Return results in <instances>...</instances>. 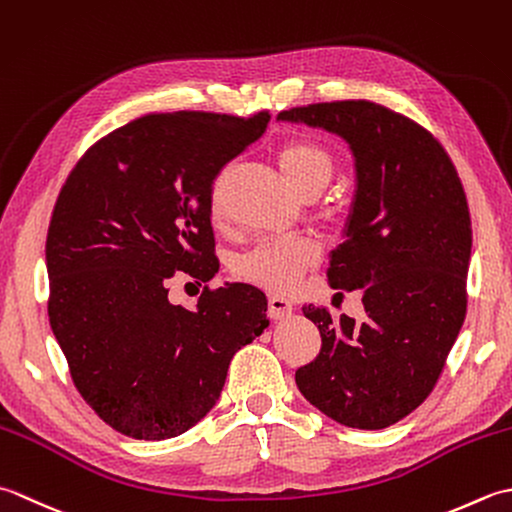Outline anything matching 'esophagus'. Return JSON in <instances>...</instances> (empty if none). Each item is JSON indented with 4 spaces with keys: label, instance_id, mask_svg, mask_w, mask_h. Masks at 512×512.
Listing matches in <instances>:
<instances>
[{
    "label": "esophagus",
    "instance_id": "obj_1",
    "mask_svg": "<svg viewBox=\"0 0 512 512\" xmlns=\"http://www.w3.org/2000/svg\"><path fill=\"white\" fill-rule=\"evenodd\" d=\"M291 311H294V305L283 296H271L269 298V316L274 320H285L291 316Z\"/></svg>",
    "mask_w": 512,
    "mask_h": 512
}]
</instances>
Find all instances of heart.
<instances>
[{
	"label": "heart",
	"mask_w": 512,
	"mask_h": 512,
	"mask_svg": "<svg viewBox=\"0 0 512 512\" xmlns=\"http://www.w3.org/2000/svg\"><path fill=\"white\" fill-rule=\"evenodd\" d=\"M278 168L294 190L314 198L329 185L333 176V161L329 152L314 141H287L280 145L276 154ZM210 212L214 221H221V198L218 190L212 192ZM320 260V247L309 238H283V241H267L254 247L236 263V276L245 283L263 287L274 294H289L296 289L300 278Z\"/></svg>",
	"instance_id": "obj_1"
}]
</instances>
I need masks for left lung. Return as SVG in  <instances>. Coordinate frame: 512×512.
<instances>
[{
	"instance_id": "obj_1",
	"label": "left lung",
	"mask_w": 512,
	"mask_h": 512,
	"mask_svg": "<svg viewBox=\"0 0 512 512\" xmlns=\"http://www.w3.org/2000/svg\"><path fill=\"white\" fill-rule=\"evenodd\" d=\"M278 119L349 143L356 196L327 276L333 289H362L367 311L336 322L302 307L322 347L296 384L331 420L387 429L429 398L464 325L473 232L462 181L429 130L380 103H311Z\"/></svg>"
}]
</instances>
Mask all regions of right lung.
Segmentation results:
<instances>
[{
    "mask_svg": "<svg viewBox=\"0 0 512 512\" xmlns=\"http://www.w3.org/2000/svg\"><path fill=\"white\" fill-rule=\"evenodd\" d=\"M269 112L145 114L81 156L46 238L50 327L81 398L134 440L185 433L221 398L229 362L269 325L260 289L203 287L194 309L168 283L218 271L212 185L263 137Z\"/></svg>",
    "mask_w": 512,
    "mask_h": 512,
    "instance_id": "add662e5",
    "label": "right lung"
}]
</instances>
